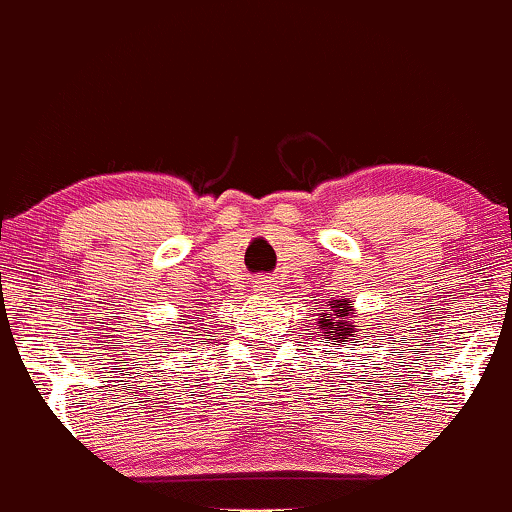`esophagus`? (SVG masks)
Here are the masks:
<instances>
[{"mask_svg": "<svg viewBox=\"0 0 512 512\" xmlns=\"http://www.w3.org/2000/svg\"><path fill=\"white\" fill-rule=\"evenodd\" d=\"M273 287L275 285H273V280H270V277H258V280H256V292L258 294H268Z\"/></svg>", "mask_w": 512, "mask_h": 512, "instance_id": "34e87169", "label": "esophagus"}]
</instances>
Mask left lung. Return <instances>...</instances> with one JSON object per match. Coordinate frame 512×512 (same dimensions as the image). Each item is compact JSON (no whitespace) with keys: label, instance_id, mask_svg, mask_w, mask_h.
Returning <instances> with one entry per match:
<instances>
[{"label":"left lung","instance_id":"1","mask_svg":"<svg viewBox=\"0 0 512 512\" xmlns=\"http://www.w3.org/2000/svg\"><path fill=\"white\" fill-rule=\"evenodd\" d=\"M330 308H334L332 314L335 315V318L332 319L330 313L325 315H320V327H323L325 330V339H330V334H334V337L339 339V342H344L346 339V334H351L353 332V325H351V313H353V308H351V301H337V304H332L330 301ZM339 319L340 323L337 324L336 320Z\"/></svg>","mask_w":512,"mask_h":512}]
</instances>
